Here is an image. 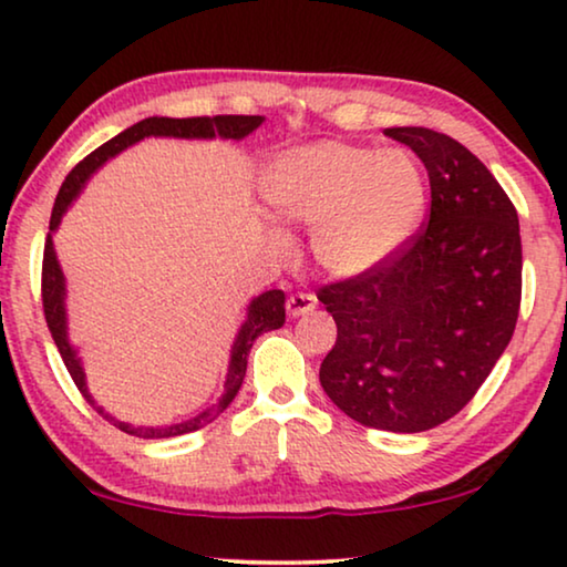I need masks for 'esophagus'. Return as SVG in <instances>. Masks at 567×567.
Returning <instances> with one entry per match:
<instances>
[{
	"label": "esophagus",
	"mask_w": 567,
	"mask_h": 567,
	"mask_svg": "<svg viewBox=\"0 0 567 567\" xmlns=\"http://www.w3.org/2000/svg\"><path fill=\"white\" fill-rule=\"evenodd\" d=\"M316 308H318V298H316V295H310V292H298V295H292L290 300H287V312H290L292 318L306 316V312L316 310Z\"/></svg>",
	"instance_id": "esophagus-1"
}]
</instances>
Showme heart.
Instances as JSON below:
<instances>
[{"mask_svg":"<svg viewBox=\"0 0 567 567\" xmlns=\"http://www.w3.org/2000/svg\"><path fill=\"white\" fill-rule=\"evenodd\" d=\"M282 221L312 229V257L328 275L361 277L420 234L430 177L408 150L312 142L277 155L261 183Z\"/></svg>","mask_w":567,"mask_h":567,"instance_id":"b5f03b06","label":"heart"}]
</instances>
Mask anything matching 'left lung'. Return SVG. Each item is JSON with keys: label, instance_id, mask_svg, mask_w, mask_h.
<instances>
[{"label": "left lung", "instance_id": "left-lung-1", "mask_svg": "<svg viewBox=\"0 0 567 567\" xmlns=\"http://www.w3.org/2000/svg\"><path fill=\"white\" fill-rule=\"evenodd\" d=\"M430 177V218L374 272L318 290L338 328L320 386L367 427L422 433L466 408L512 341L522 300L517 208L447 134L384 130Z\"/></svg>", "mask_w": 567, "mask_h": 567}]
</instances>
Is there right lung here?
<instances>
[{
  "instance_id": "1",
  "label": "right lung",
  "mask_w": 567,
  "mask_h": 567,
  "mask_svg": "<svg viewBox=\"0 0 567 567\" xmlns=\"http://www.w3.org/2000/svg\"><path fill=\"white\" fill-rule=\"evenodd\" d=\"M265 122V116H190V120H171V116H150V120H142L137 124H132L130 130H124L104 142L99 150L91 152L89 157H83L79 165L73 167L71 173L58 190L53 214H50V234L45 239V255H42V310H45V320L50 328V336L61 351L63 364L68 369V374L73 377L79 392L86 396V400L94 404V396H91L89 386H86V374H83L79 351L75 346L68 341V316H65V277L63 269L58 265L55 257V247H53V231L61 226V218L65 216V210L71 208V203L81 196V190L86 188L89 177L94 175L106 159H112L120 155L122 150L137 145L140 140L145 137H177V140H244L247 134H251L257 126ZM285 323V292L282 290H267L257 295L255 300L247 306V320H244L239 333L234 338L231 346V359H229V374H226V384H224V394L218 404L214 408L200 412V415L177 422V425H165V427H145V425H132V422H122L104 412V408H96V412L104 420L112 422L114 427H120L122 433L134 435V437H173V435H185L193 433V430H200L208 422H214L221 412L229 408L234 402L236 392L244 382V374H247V357L251 351V343L257 341L261 333L275 331V328H282Z\"/></svg>"
}]
</instances>
